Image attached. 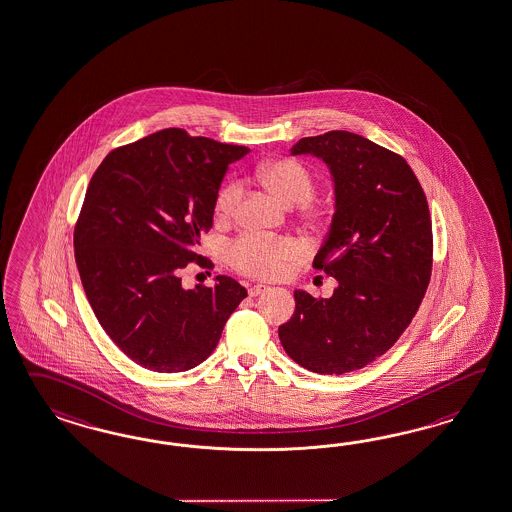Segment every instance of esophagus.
<instances>
[{"instance_id": "esophagus-1", "label": "esophagus", "mask_w": 512, "mask_h": 512, "mask_svg": "<svg viewBox=\"0 0 512 512\" xmlns=\"http://www.w3.org/2000/svg\"><path fill=\"white\" fill-rule=\"evenodd\" d=\"M265 289L269 288H267V286H263V284H254V286H250L249 288V295L250 297H258V295H260V293H263Z\"/></svg>"}]
</instances>
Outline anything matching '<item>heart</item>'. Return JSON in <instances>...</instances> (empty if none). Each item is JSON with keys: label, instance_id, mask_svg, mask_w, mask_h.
Wrapping results in <instances>:
<instances>
[{"label": "heart", "instance_id": "b5f03b06", "mask_svg": "<svg viewBox=\"0 0 512 512\" xmlns=\"http://www.w3.org/2000/svg\"><path fill=\"white\" fill-rule=\"evenodd\" d=\"M258 178L269 193L288 206L301 204L302 215L306 221L319 224L325 221L327 210L319 202L312 200L315 180L314 174L301 161L291 158L271 159L258 167ZM241 187L236 182L223 185L213 202V211L219 219L232 215ZM301 256V245L291 237H265L245 234L237 237L228 249V260L239 273L273 280L286 275Z\"/></svg>", "mask_w": 512, "mask_h": 512}]
</instances>
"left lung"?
<instances>
[{"mask_svg": "<svg viewBox=\"0 0 512 512\" xmlns=\"http://www.w3.org/2000/svg\"><path fill=\"white\" fill-rule=\"evenodd\" d=\"M334 178L336 211L314 269L338 280L330 299L295 291V314L278 327L284 351L321 375L362 369L386 353L418 312L433 271V224L405 159L356 133L304 137Z\"/></svg>", "mask_w": 512, "mask_h": 512, "instance_id": "obj_1", "label": "left lung"}]
</instances>
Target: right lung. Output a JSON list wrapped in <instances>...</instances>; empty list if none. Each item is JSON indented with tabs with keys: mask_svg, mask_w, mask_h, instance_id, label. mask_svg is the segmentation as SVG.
<instances>
[{
	"mask_svg": "<svg viewBox=\"0 0 512 512\" xmlns=\"http://www.w3.org/2000/svg\"><path fill=\"white\" fill-rule=\"evenodd\" d=\"M249 154L169 128L111 150L92 174L74 228V254L92 312L135 364L187 371L217 347L224 323L247 297L230 276L182 286L213 224L228 165Z\"/></svg>",
	"mask_w": 512,
	"mask_h": 512,
	"instance_id": "right-lung-1",
	"label": "right lung"
}]
</instances>
